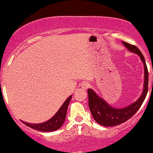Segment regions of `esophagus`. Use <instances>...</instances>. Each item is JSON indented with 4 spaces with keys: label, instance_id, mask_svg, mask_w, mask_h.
<instances>
[{
    "label": "esophagus",
    "instance_id": "obj_1",
    "mask_svg": "<svg viewBox=\"0 0 153 153\" xmlns=\"http://www.w3.org/2000/svg\"><path fill=\"white\" fill-rule=\"evenodd\" d=\"M81 86H82V89H84V90H87V89L89 87H90V84L85 82L82 83Z\"/></svg>",
    "mask_w": 153,
    "mask_h": 153
}]
</instances>
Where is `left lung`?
I'll return each mask as SVG.
<instances>
[{
  "label": "left lung",
  "mask_w": 153,
  "mask_h": 153,
  "mask_svg": "<svg viewBox=\"0 0 153 153\" xmlns=\"http://www.w3.org/2000/svg\"><path fill=\"white\" fill-rule=\"evenodd\" d=\"M124 46L131 52L137 54L143 62L144 66V82L143 90L140 97L134 102L126 107L116 108L108 105L102 98L98 96L92 89H88V106L92 116L97 123L104 126H114L124 123L131 118L141 106L148 91V70L143 54L136 46L127 42H122Z\"/></svg>",
  "instance_id": "obj_1"
}]
</instances>
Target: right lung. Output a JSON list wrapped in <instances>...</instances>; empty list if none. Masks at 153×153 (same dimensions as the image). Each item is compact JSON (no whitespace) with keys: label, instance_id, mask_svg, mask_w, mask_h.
Listing matches in <instances>:
<instances>
[{"label":"right lung","instance_id":"add662e5","mask_svg":"<svg viewBox=\"0 0 153 153\" xmlns=\"http://www.w3.org/2000/svg\"><path fill=\"white\" fill-rule=\"evenodd\" d=\"M72 96L71 95L67 100L64 102V103L62 105L59 111L56 113L55 115L53 117H51L50 120L48 121L42 123H28L26 122H23L26 126H29V127L34 128V129L39 130L41 131H52L57 130L62 126L64 123L65 120L66 113H67L68 107L69 102H70L71 100Z\"/></svg>","mask_w":153,"mask_h":153}]
</instances>
